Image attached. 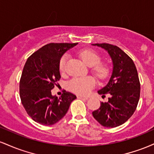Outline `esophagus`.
Listing matches in <instances>:
<instances>
[{
    "label": "esophagus",
    "mask_w": 154,
    "mask_h": 154,
    "mask_svg": "<svg viewBox=\"0 0 154 154\" xmlns=\"http://www.w3.org/2000/svg\"><path fill=\"white\" fill-rule=\"evenodd\" d=\"M77 98H78V99H82V100H88V97H83V96H81V95H77Z\"/></svg>",
    "instance_id": "1"
}]
</instances>
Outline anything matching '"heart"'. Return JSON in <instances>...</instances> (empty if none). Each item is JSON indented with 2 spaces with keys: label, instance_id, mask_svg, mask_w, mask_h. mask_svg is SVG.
<instances>
[{
  "label": "heart",
  "instance_id": "1",
  "mask_svg": "<svg viewBox=\"0 0 154 154\" xmlns=\"http://www.w3.org/2000/svg\"><path fill=\"white\" fill-rule=\"evenodd\" d=\"M79 56L86 64L93 66V70L95 75L100 79H105L109 75V67L104 63H100L101 58L95 51L85 49L79 53ZM68 61V55L64 54L60 59L59 68L61 73H64ZM96 85V80L93 77H75L69 82V88L73 93L80 95H86Z\"/></svg>",
  "mask_w": 154,
  "mask_h": 154
}]
</instances>
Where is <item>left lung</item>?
Wrapping results in <instances>:
<instances>
[{
    "label": "left lung",
    "instance_id": "obj_1",
    "mask_svg": "<svg viewBox=\"0 0 154 154\" xmlns=\"http://www.w3.org/2000/svg\"><path fill=\"white\" fill-rule=\"evenodd\" d=\"M108 51L113 61L110 80L98 94H109L108 102H101L93 116L102 126L116 128L127 122L135 112L140 94L137 69L128 54L116 45L109 43L92 44Z\"/></svg>",
    "mask_w": 154,
    "mask_h": 154
}]
</instances>
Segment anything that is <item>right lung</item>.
<instances>
[{"instance_id": "obj_1", "label": "right lung", "mask_w": 154, "mask_h": 154, "mask_svg": "<svg viewBox=\"0 0 154 154\" xmlns=\"http://www.w3.org/2000/svg\"><path fill=\"white\" fill-rule=\"evenodd\" d=\"M77 44H47L32 54L24 64L19 81L21 101L28 115L40 125H52L58 122L77 98L66 91L59 98L51 95V90L61 79L60 59Z\"/></svg>"}]
</instances>
